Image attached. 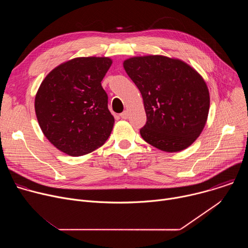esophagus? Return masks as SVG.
Masks as SVG:
<instances>
[{
  "label": "esophagus",
  "instance_id": "1",
  "mask_svg": "<svg viewBox=\"0 0 248 248\" xmlns=\"http://www.w3.org/2000/svg\"><path fill=\"white\" fill-rule=\"evenodd\" d=\"M120 116H121V118H122V119L126 120V119H127V117H128V112H127V111H124Z\"/></svg>",
  "mask_w": 248,
  "mask_h": 248
}]
</instances>
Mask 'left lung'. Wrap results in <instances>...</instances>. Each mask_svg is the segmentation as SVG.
Returning <instances> with one entry per match:
<instances>
[{
    "label": "left lung",
    "mask_w": 248,
    "mask_h": 248,
    "mask_svg": "<svg viewBox=\"0 0 248 248\" xmlns=\"http://www.w3.org/2000/svg\"><path fill=\"white\" fill-rule=\"evenodd\" d=\"M124 67L143 98L147 122L140 128L142 138L170 153L190 146L209 113V91L201 76L181 60L158 55L127 59Z\"/></svg>",
    "instance_id": "obj_1"
}]
</instances>
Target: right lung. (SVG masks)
I'll return each mask as SVG.
<instances>
[{
	"label": "right lung",
	"mask_w": 248,
	"mask_h": 248,
	"mask_svg": "<svg viewBox=\"0 0 248 248\" xmlns=\"http://www.w3.org/2000/svg\"><path fill=\"white\" fill-rule=\"evenodd\" d=\"M112 64L109 58H76L56 68L42 81L35 97V113L50 142L69 156L101 147L115 119L101 81Z\"/></svg>",
	"instance_id": "add662e5"
}]
</instances>
